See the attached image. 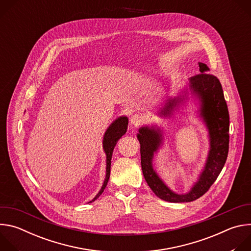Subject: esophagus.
Wrapping results in <instances>:
<instances>
[{
  "label": "esophagus",
  "mask_w": 251,
  "mask_h": 251,
  "mask_svg": "<svg viewBox=\"0 0 251 251\" xmlns=\"http://www.w3.org/2000/svg\"><path fill=\"white\" fill-rule=\"evenodd\" d=\"M143 121H144V117H143V116L140 115V114H134V115H132L131 118H130V123H131L132 125H134V126L140 125Z\"/></svg>",
  "instance_id": "34e87169"
}]
</instances>
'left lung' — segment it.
Wrapping results in <instances>:
<instances>
[{
    "label": "left lung",
    "mask_w": 251,
    "mask_h": 251,
    "mask_svg": "<svg viewBox=\"0 0 251 251\" xmlns=\"http://www.w3.org/2000/svg\"><path fill=\"white\" fill-rule=\"evenodd\" d=\"M199 66L201 74L192 76L182 94L174 98L169 97L163 108L158 111L160 117H171L175 110H177V107L189 98L188 89L192 97L198 101L199 117L208 132L209 150L203 170L188 193L176 194L172 191L154 170V155L163 145V129L157 125L142 126L137 134L140 142L141 166L145 180L158 198L170 202L193 201L204 195L216 182L228 154L229 114L222 84L217 76L207 74L209 68L206 64L199 62Z\"/></svg>",
    "instance_id": "obj_1"
}]
</instances>
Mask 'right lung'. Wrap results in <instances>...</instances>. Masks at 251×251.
Masks as SVG:
<instances>
[{
	"label": "right lung",
	"mask_w": 251,
	"mask_h": 251,
	"mask_svg": "<svg viewBox=\"0 0 251 251\" xmlns=\"http://www.w3.org/2000/svg\"><path fill=\"white\" fill-rule=\"evenodd\" d=\"M127 127H128V118L126 116H120L116 120H114L105 131L102 144H103V150L106 154V176H105V180H104V183H103L100 191L94 197V199L92 201H90L89 202H92L95 200H97L100 197V195L104 192V190L107 186V183H108V181H109L111 158H112V153H113L114 147L116 146L118 140L126 133Z\"/></svg>",
	"instance_id": "add662e5"
}]
</instances>
